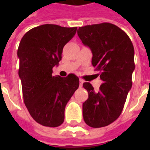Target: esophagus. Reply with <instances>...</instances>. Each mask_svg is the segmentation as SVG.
Wrapping results in <instances>:
<instances>
[{"instance_id": "esophagus-1", "label": "esophagus", "mask_w": 150, "mask_h": 150, "mask_svg": "<svg viewBox=\"0 0 150 150\" xmlns=\"http://www.w3.org/2000/svg\"><path fill=\"white\" fill-rule=\"evenodd\" d=\"M83 79H79V87L82 88V86H83Z\"/></svg>"}]
</instances>
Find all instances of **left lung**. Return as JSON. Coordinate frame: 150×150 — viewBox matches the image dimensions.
Listing matches in <instances>:
<instances>
[{"label":"left lung","instance_id":"left-lung-1","mask_svg":"<svg viewBox=\"0 0 150 150\" xmlns=\"http://www.w3.org/2000/svg\"><path fill=\"white\" fill-rule=\"evenodd\" d=\"M77 34L91 49V64L103 81L98 91L90 83L83 84L88 92L83 104V120L92 128L104 127L119 117L132 88L133 45L125 31L108 22L79 27Z\"/></svg>","mask_w":150,"mask_h":150}]
</instances>
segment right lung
<instances>
[{
    "label": "right lung",
    "mask_w": 150,
    "mask_h": 150,
    "mask_svg": "<svg viewBox=\"0 0 150 150\" xmlns=\"http://www.w3.org/2000/svg\"><path fill=\"white\" fill-rule=\"evenodd\" d=\"M77 27L46 24L25 33L18 50L25 105L33 119L46 127H58L64 121L66 105L79 88L74 74L52 75L62 59V49L75 36Z\"/></svg>",
    "instance_id": "right-lung-1"
}]
</instances>
